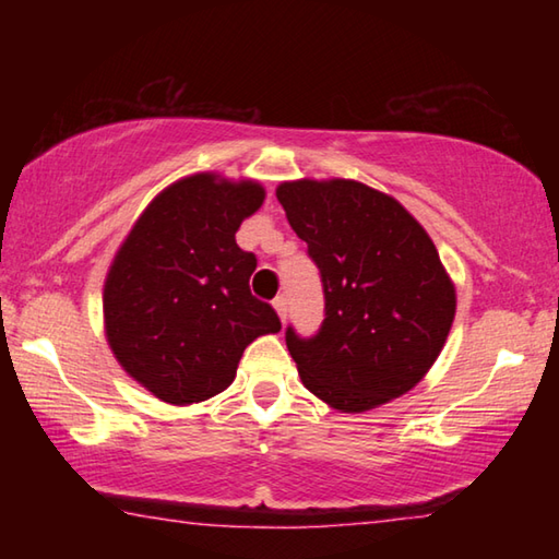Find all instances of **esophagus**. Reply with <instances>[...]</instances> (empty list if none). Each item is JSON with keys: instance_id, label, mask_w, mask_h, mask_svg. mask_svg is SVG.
Wrapping results in <instances>:
<instances>
[{"instance_id": "1", "label": "esophagus", "mask_w": 559, "mask_h": 559, "mask_svg": "<svg viewBox=\"0 0 559 559\" xmlns=\"http://www.w3.org/2000/svg\"><path fill=\"white\" fill-rule=\"evenodd\" d=\"M273 308H276V313H278V318L283 320V323H286V316H288V300H286V296H278L276 300H273Z\"/></svg>"}]
</instances>
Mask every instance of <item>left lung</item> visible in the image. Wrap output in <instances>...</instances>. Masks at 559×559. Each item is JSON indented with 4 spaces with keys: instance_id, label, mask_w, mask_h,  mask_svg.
I'll return each mask as SVG.
<instances>
[{
    "instance_id": "left-lung-1",
    "label": "left lung",
    "mask_w": 559,
    "mask_h": 559,
    "mask_svg": "<svg viewBox=\"0 0 559 559\" xmlns=\"http://www.w3.org/2000/svg\"><path fill=\"white\" fill-rule=\"evenodd\" d=\"M276 197L308 243L325 296L316 335L286 328L302 384L347 414L409 392L439 357L456 313V290L429 234L400 202L353 179L283 182Z\"/></svg>"
}]
</instances>
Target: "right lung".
I'll return each mask as SVG.
<instances>
[{
	"instance_id": "add662e5",
	"label": "right lung",
	"mask_w": 559,
	"mask_h": 559,
	"mask_svg": "<svg viewBox=\"0 0 559 559\" xmlns=\"http://www.w3.org/2000/svg\"><path fill=\"white\" fill-rule=\"evenodd\" d=\"M261 204L257 182L192 175L157 194L120 246L103 293L108 343L157 400L224 392L246 345L281 330L271 302L251 296L257 257L236 243Z\"/></svg>"
}]
</instances>
